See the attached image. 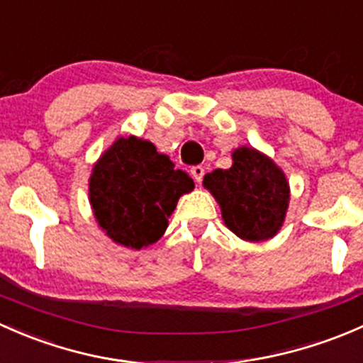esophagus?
<instances>
[{
  "label": "esophagus",
  "mask_w": 363,
  "mask_h": 363,
  "mask_svg": "<svg viewBox=\"0 0 363 363\" xmlns=\"http://www.w3.org/2000/svg\"><path fill=\"white\" fill-rule=\"evenodd\" d=\"M190 173H192L194 180H196L197 183H201V180H203V177H204V167L203 166H194L192 169H190Z\"/></svg>",
  "instance_id": "esophagus-1"
}]
</instances>
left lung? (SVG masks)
I'll return each mask as SVG.
<instances>
[{"label": "left lung", "mask_w": 363, "mask_h": 363, "mask_svg": "<svg viewBox=\"0 0 363 363\" xmlns=\"http://www.w3.org/2000/svg\"><path fill=\"white\" fill-rule=\"evenodd\" d=\"M222 211V220L242 241H267L279 233L290 203V185L281 167L253 147H238L229 169H215L203 180Z\"/></svg>", "instance_id": "1"}]
</instances>
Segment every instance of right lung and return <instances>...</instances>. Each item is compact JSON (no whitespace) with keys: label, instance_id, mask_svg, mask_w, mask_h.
Masks as SVG:
<instances>
[{"label":"right lung","instance_id":"obj_1","mask_svg":"<svg viewBox=\"0 0 363 363\" xmlns=\"http://www.w3.org/2000/svg\"><path fill=\"white\" fill-rule=\"evenodd\" d=\"M194 180L155 145L138 136H118L94 162L89 203L104 234L117 245L141 250L164 236L178 199Z\"/></svg>","mask_w":363,"mask_h":363}]
</instances>
